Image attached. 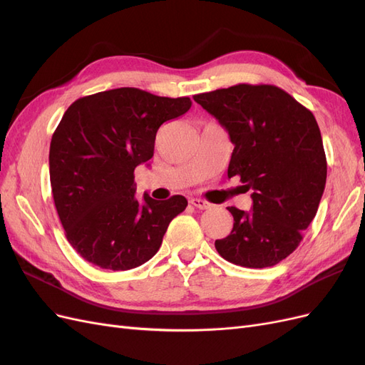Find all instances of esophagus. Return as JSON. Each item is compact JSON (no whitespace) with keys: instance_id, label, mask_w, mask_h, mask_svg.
<instances>
[{"instance_id":"obj_1","label":"esophagus","mask_w":365,"mask_h":365,"mask_svg":"<svg viewBox=\"0 0 365 365\" xmlns=\"http://www.w3.org/2000/svg\"><path fill=\"white\" fill-rule=\"evenodd\" d=\"M190 204H192L193 207H196V208H200V210H207V208L212 207V204L204 201V200H200V197H192Z\"/></svg>"}]
</instances>
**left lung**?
<instances>
[{"mask_svg": "<svg viewBox=\"0 0 365 365\" xmlns=\"http://www.w3.org/2000/svg\"><path fill=\"white\" fill-rule=\"evenodd\" d=\"M235 145L228 178L252 190V208L228 207L231 233L215 242L225 260L274 267L300 245L326 185L327 163L314 114L274 85L239 83L196 94Z\"/></svg>", "mask_w": 365, "mask_h": 365, "instance_id": "8db88e82", "label": "left lung"}]
</instances>
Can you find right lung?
<instances>
[{
	"instance_id": "obj_1",
	"label": "right lung",
	"mask_w": 365,
	"mask_h": 365,
	"mask_svg": "<svg viewBox=\"0 0 365 365\" xmlns=\"http://www.w3.org/2000/svg\"><path fill=\"white\" fill-rule=\"evenodd\" d=\"M190 106L189 97L117 88L65 111L50 143V182L65 236L86 262L126 271L155 256L187 200L135 196L134 170L153 157L160 126Z\"/></svg>"
}]
</instances>
